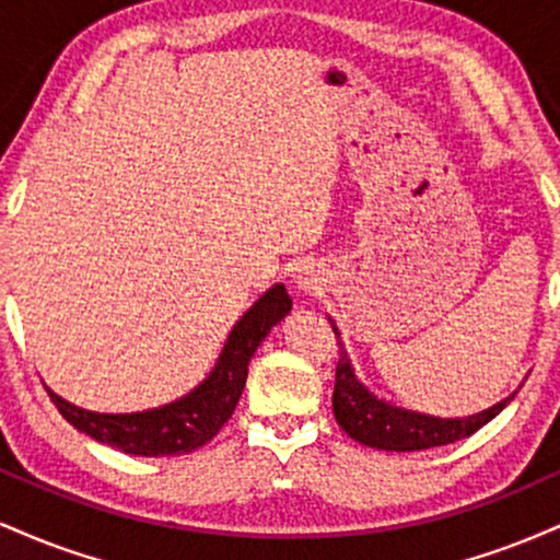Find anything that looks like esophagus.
Masks as SVG:
<instances>
[{
  "label": "esophagus",
  "instance_id": "1",
  "mask_svg": "<svg viewBox=\"0 0 560 560\" xmlns=\"http://www.w3.org/2000/svg\"><path fill=\"white\" fill-rule=\"evenodd\" d=\"M294 284L300 289H313V276L307 273V268H298V271H294Z\"/></svg>",
  "mask_w": 560,
  "mask_h": 560
}]
</instances>
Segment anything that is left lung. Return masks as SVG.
Masks as SVG:
<instances>
[{"mask_svg":"<svg viewBox=\"0 0 560 560\" xmlns=\"http://www.w3.org/2000/svg\"><path fill=\"white\" fill-rule=\"evenodd\" d=\"M331 329L339 337L334 320ZM513 395L494 402L492 408L479 410L474 416H464V419H440V416L419 413V410L397 408V405L382 400V397H376L374 392L365 387L355 374V365L347 355L345 345L339 342L337 384H334L331 405L337 423L355 442H361L365 447L389 450V453H410V450L440 447L464 440V436H471L485 423H490L513 400Z\"/></svg>","mask_w":560,"mask_h":560,"instance_id":"left-lung-1","label":"left lung"}]
</instances>
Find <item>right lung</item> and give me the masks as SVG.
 I'll use <instances>...</instances> for the list:
<instances>
[{
	"instance_id": "1",
	"label": "right lung",
	"mask_w": 560,
	"mask_h": 560,
	"mask_svg": "<svg viewBox=\"0 0 560 560\" xmlns=\"http://www.w3.org/2000/svg\"><path fill=\"white\" fill-rule=\"evenodd\" d=\"M289 311H292V298L287 287L273 284L229 331L213 371L184 397L160 408L137 410V413H96L68 402L49 387L47 392L70 427L102 445L144 458L191 453L213 440L218 429L231 419L247 382V365L255 350Z\"/></svg>"
}]
</instances>
